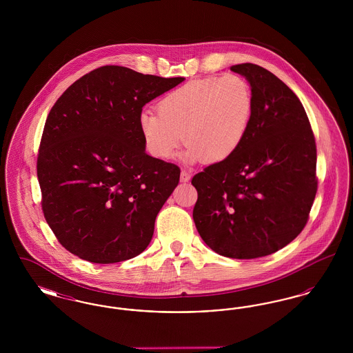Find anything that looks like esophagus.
Here are the masks:
<instances>
[{
	"instance_id": "34e87169",
	"label": "esophagus",
	"mask_w": 353,
	"mask_h": 353,
	"mask_svg": "<svg viewBox=\"0 0 353 353\" xmlns=\"http://www.w3.org/2000/svg\"><path fill=\"white\" fill-rule=\"evenodd\" d=\"M180 180H181V183H188L190 180V173H188L186 170H181Z\"/></svg>"
}]
</instances>
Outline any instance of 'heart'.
Instances as JSON below:
<instances>
[{
	"instance_id": "heart-1",
	"label": "heart",
	"mask_w": 353,
	"mask_h": 353,
	"mask_svg": "<svg viewBox=\"0 0 353 353\" xmlns=\"http://www.w3.org/2000/svg\"><path fill=\"white\" fill-rule=\"evenodd\" d=\"M252 87L239 75L192 81L160 101L159 115L141 112L140 132L154 157H173L186 139V161L206 159L219 163L230 159L242 145L252 121Z\"/></svg>"
}]
</instances>
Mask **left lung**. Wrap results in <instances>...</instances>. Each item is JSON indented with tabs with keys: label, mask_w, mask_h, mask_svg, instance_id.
Returning a JSON list of instances; mask_svg holds the SVG:
<instances>
[{
	"label": "left lung",
	"mask_w": 353,
	"mask_h": 353,
	"mask_svg": "<svg viewBox=\"0 0 353 353\" xmlns=\"http://www.w3.org/2000/svg\"><path fill=\"white\" fill-rule=\"evenodd\" d=\"M249 82L252 115L234 154L192 179L199 199L193 219L219 255L254 259L301 234L315 200L316 145L298 97L269 70L232 66Z\"/></svg>",
	"instance_id": "1"
}]
</instances>
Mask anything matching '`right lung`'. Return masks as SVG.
<instances>
[{
  "label": "right lung",
  "instance_id": "right-lung-1",
  "mask_svg": "<svg viewBox=\"0 0 353 353\" xmlns=\"http://www.w3.org/2000/svg\"><path fill=\"white\" fill-rule=\"evenodd\" d=\"M184 81L103 66L55 101L37 174L45 219L66 250L107 265L147 249L180 168L147 154L139 118L147 103Z\"/></svg>",
  "mask_w": 353,
  "mask_h": 353
}]
</instances>
